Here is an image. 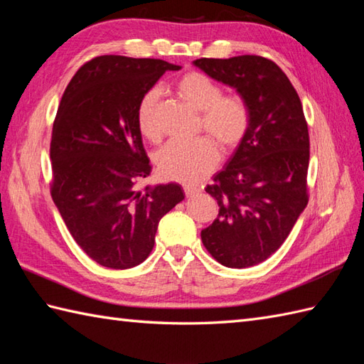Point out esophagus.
<instances>
[{
  "label": "esophagus",
  "mask_w": 364,
  "mask_h": 364,
  "mask_svg": "<svg viewBox=\"0 0 364 364\" xmlns=\"http://www.w3.org/2000/svg\"><path fill=\"white\" fill-rule=\"evenodd\" d=\"M198 192H200V189H197V188H192V186H186V188H184V194H186L188 198L196 197V196L198 194Z\"/></svg>",
  "instance_id": "1"
}]
</instances>
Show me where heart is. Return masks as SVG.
<instances>
[{
	"instance_id": "1",
	"label": "heart",
	"mask_w": 364,
	"mask_h": 364,
	"mask_svg": "<svg viewBox=\"0 0 364 364\" xmlns=\"http://www.w3.org/2000/svg\"><path fill=\"white\" fill-rule=\"evenodd\" d=\"M175 87L184 102L200 111L198 128L213 136L223 151L235 150L242 142L250 127V109L242 95L222 94L219 84L200 72L184 73ZM159 100L158 87L146 90L136 111L139 131L151 142L161 139ZM212 139L203 136L192 142H168L154 156L159 173L166 180L197 186L219 162V146Z\"/></svg>"
}]
</instances>
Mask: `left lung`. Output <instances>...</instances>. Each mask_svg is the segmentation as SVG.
<instances>
[{
  "label": "left lung",
  "instance_id": "left-lung-1",
  "mask_svg": "<svg viewBox=\"0 0 364 364\" xmlns=\"http://www.w3.org/2000/svg\"><path fill=\"white\" fill-rule=\"evenodd\" d=\"M235 87L250 109V127L225 168L208 184L219 215L202 231L211 257L250 267L275 253L308 203L310 136L300 98L274 60L253 54L194 60Z\"/></svg>",
  "mask_w": 364,
  "mask_h": 364
}]
</instances>
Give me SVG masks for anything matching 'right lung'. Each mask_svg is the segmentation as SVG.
<instances>
[{
    "label": "right lung",
    "instance_id": "add662e5",
    "mask_svg": "<svg viewBox=\"0 0 364 364\" xmlns=\"http://www.w3.org/2000/svg\"><path fill=\"white\" fill-rule=\"evenodd\" d=\"M162 59L94 58L68 82L53 123L50 192L89 258L129 269L151 253L158 223L183 202L180 184L137 189L150 175L136 111L167 70Z\"/></svg>",
    "mask_w": 364,
    "mask_h": 364
}]
</instances>
